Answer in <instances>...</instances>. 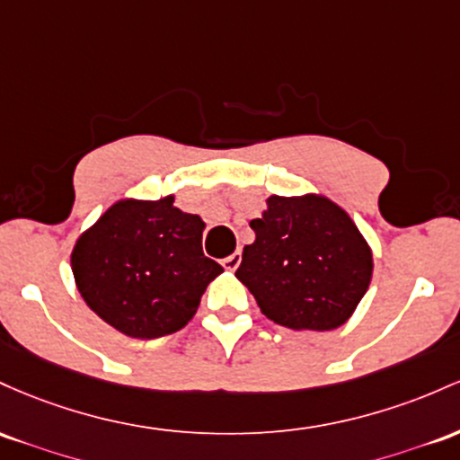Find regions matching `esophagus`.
Instances as JSON below:
<instances>
[{"mask_svg":"<svg viewBox=\"0 0 460 460\" xmlns=\"http://www.w3.org/2000/svg\"><path fill=\"white\" fill-rule=\"evenodd\" d=\"M221 265H224V270L234 271L236 267L241 265V252H234V254H230L228 258H224V262H221Z\"/></svg>","mask_w":460,"mask_h":460,"instance_id":"1","label":"esophagus"}]
</instances>
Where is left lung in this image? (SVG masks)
Here are the masks:
<instances>
[{
  "mask_svg": "<svg viewBox=\"0 0 460 460\" xmlns=\"http://www.w3.org/2000/svg\"><path fill=\"white\" fill-rule=\"evenodd\" d=\"M256 239L243 247L236 278L262 314L293 330L343 326L374 271L371 247L341 206L323 195L267 198Z\"/></svg>",
  "mask_w": 460,
  "mask_h": 460,
  "instance_id": "8db88e82",
  "label": "left lung"
}]
</instances>
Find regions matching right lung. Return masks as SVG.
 <instances>
[{
    "label": "right lung",
    "instance_id": "right-lung-1",
    "mask_svg": "<svg viewBox=\"0 0 460 460\" xmlns=\"http://www.w3.org/2000/svg\"><path fill=\"white\" fill-rule=\"evenodd\" d=\"M206 224L161 199H119L71 252L75 287L93 313L132 339L178 332L224 271L202 252Z\"/></svg>",
    "mask_w": 460,
    "mask_h": 460
}]
</instances>
